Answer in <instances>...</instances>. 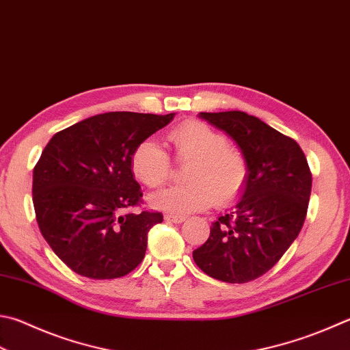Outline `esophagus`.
I'll return each instance as SVG.
<instances>
[{"label":"esophagus","mask_w":350,"mask_h":350,"mask_svg":"<svg viewBox=\"0 0 350 350\" xmlns=\"http://www.w3.org/2000/svg\"><path fill=\"white\" fill-rule=\"evenodd\" d=\"M164 221L174 222V224H181V222L186 221V217H184V216H176V215H164Z\"/></svg>","instance_id":"1"}]
</instances>
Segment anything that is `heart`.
I'll return each instance as SVG.
<instances>
[{"mask_svg":"<svg viewBox=\"0 0 350 350\" xmlns=\"http://www.w3.org/2000/svg\"><path fill=\"white\" fill-rule=\"evenodd\" d=\"M175 160L189 161L183 186L150 195L155 208L187 215L207 208L216 198L228 204L239 196L248 181V161L239 149L227 144L226 135L202 122H186L167 134ZM131 166L134 175L148 187H160L170 176V158L157 142L146 138L135 146Z\"/></svg>","mask_w":350,"mask_h":350,"instance_id":"heart-1","label":"heart"}]
</instances>
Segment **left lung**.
I'll return each mask as SVG.
<instances>
[{"instance_id": "8db88e82", "label": "left lung", "mask_w": 350, "mask_h": 350, "mask_svg": "<svg viewBox=\"0 0 350 350\" xmlns=\"http://www.w3.org/2000/svg\"><path fill=\"white\" fill-rule=\"evenodd\" d=\"M200 117L233 138L250 174L239 202L212 224L193 260L216 280L247 283L271 269L299 236L312 175L297 142L260 118L242 111Z\"/></svg>"}]
</instances>
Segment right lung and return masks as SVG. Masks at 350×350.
I'll return each instance as SVG.
<instances>
[{
	"mask_svg": "<svg viewBox=\"0 0 350 350\" xmlns=\"http://www.w3.org/2000/svg\"><path fill=\"white\" fill-rule=\"evenodd\" d=\"M166 116L97 114L51 137L33 169V206L44 239L72 271L117 279L140 265L158 212L126 213L142 202L131 157L172 122Z\"/></svg>",
	"mask_w": 350,
	"mask_h": 350,
	"instance_id": "obj_1",
	"label": "right lung"
}]
</instances>
